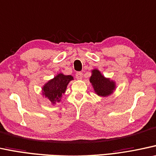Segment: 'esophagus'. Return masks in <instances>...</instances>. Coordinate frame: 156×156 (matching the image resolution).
<instances>
[{"instance_id": "esophagus-1", "label": "esophagus", "mask_w": 156, "mask_h": 156, "mask_svg": "<svg viewBox=\"0 0 156 156\" xmlns=\"http://www.w3.org/2000/svg\"><path fill=\"white\" fill-rule=\"evenodd\" d=\"M82 77H83V73L81 72H77L76 74V78L78 80H81L82 79Z\"/></svg>"}]
</instances>
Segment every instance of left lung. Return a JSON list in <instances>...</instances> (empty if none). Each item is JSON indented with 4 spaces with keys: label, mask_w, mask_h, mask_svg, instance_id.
Returning <instances> with one entry per match:
<instances>
[{
    "label": "left lung",
    "mask_w": 156,
    "mask_h": 156,
    "mask_svg": "<svg viewBox=\"0 0 156 156\" xmlns=\"http://www.w3.org/2000/svg\"><path fill=\"white\" fill-rule=\"evenodd\" d=\"M91 73L90 82L96 94L103 97L111 95L116 88L115 82L109 78H105L97 69L93 70Z\"/></svg>",
    "instance_id": "obj_1"
}]
</instances>
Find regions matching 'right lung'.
I'll use <instances>...</instances> for the list:
<instances>
[{"label": "right lung", "mask_w": 156, "mask_h": 156, "mask_svg": "<svg viewBox=\"0 0 156 156\" xmlns=\"http://www.w3.org/2000/svg\"><path fill=\"white\" fill-rule=\"evenodd\" d=\"M73 80L72 76L59 73L54 78L49 80L42 88V95L47 98L52 104L61 101V98L66 92L67 86Z\"/></svg>", "instance_id": "obj_1"}]
</instances>
